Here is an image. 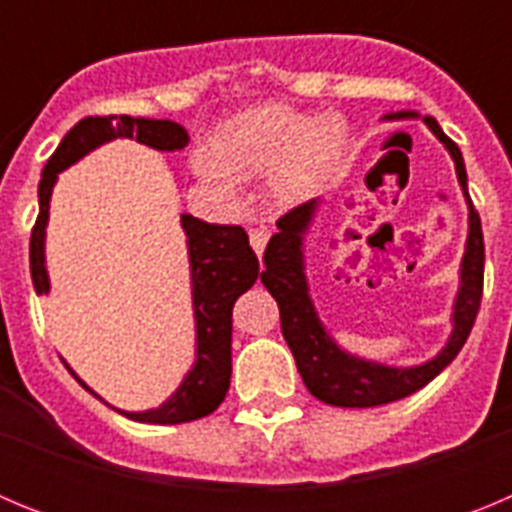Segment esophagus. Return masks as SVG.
<instances>
[{
  "mask_svg": "<svg viewBox=\"0 0 512 512\" xmlns=\"http://www.w3.org/2000/svg\"><path fill=\"white\" fill-rule=\"evenodd\" d=\"M248 241H251V248L256 253H264V248H266V241H269V230L266 228H251L248 230Z\"/></svg>",
  "mask_w": 512,
  "mask_h": 512,
  "instance_id": "34e87169",
  "label": "esophagus"
}]
</instances>
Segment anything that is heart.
Segmentation results:
<instances>
[{"label":"heart","mask_w":512,"mask_h":512,"mask_svg":"<svg viewBox=\"0 0 512 512\" xmlns=\"http://www.w3.org/2000/svg\"><path fill=\"white\" fill-rule=\"evenodd\" d=\"M348 125L341 115L312 117L289 104H256L192 148L194 176L220 200L235 202L241 179H266L274 205L295 207L318 194L341 169Z\"/></svg>","instance_id":"obj_1"}]
</instances>
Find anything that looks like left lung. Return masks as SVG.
<instances>
[{"label":"left lung","mask_w":512,"mask_h":512,"mask_svg":"<svg viewBox=\"0 0 512 512\" xmlns=\"http://www.w3.org/2000/svg\"><path fill=\"white\" fill-rule=\"evenodd\" d=\"M382 120H423L433 135L443 143L454 161L456 179H459L461 194L467 202V243H464V256L459 264V289H456L454 305H451V333L436 356L428 361H420L413 366L382 364V361L364 359L359 354H351L333 338L325 323L320 320L318 307L310 297V282L305 271V238L310 233L315 215H318L320 200H310L305 205L295 207L284 217H279V233L271 235L269 246L264 251L266 269L261 271V282L269 289L271 297L279 305V318H282V333L287 338V346L292 348L297 361V372L302 382L325 405L336 408H374V405H387V402L402 400L413 395L420 387L431 382L436 374H441L461 346L467 343L469 330L477 318L479 300H482V277H485V241H482V223L474 212L467 189V169L461 158L459 146L449 135L443 133L433 117H420L413 110H400L384 115Z\"/></svg>","instance_id":"1"}]
</instances>
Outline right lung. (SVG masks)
Wrapping results in <instances>:
<instances>
[{
  "label": "right lung",
  "mask_w": 512,
  "mask_h": 512,
  "mask_svg": "<svg viewBox=\"0 0 512 512\" xmlns=\"http://www.w3.org/2000/svg\"><path fill=\"white\" fill-rule=\"evenodd\" d=\"M117 138L138 140L156 151H182L189 143L184 125L174 120H151V117H84L63 135L58 148L45 164L38 184V220L30 238V274L38 295L51 292V277L45 266V228L51 217V194L58 174L74 166L99 146ZM182 230L187 238L189 284H192L194 312V361L179 387L166 402L151 410H120L130 420L140 423L174 425L205 418L225 400L230 387V341H233V305L259 279V259L248 246V235L241 225H215L200 217L182 215ZM69 366V364H66ZM76 382L89 390L79 374L69 366ZM99 397V395H97ZM102 400V397H99Z\"/></svg>",
  "instance_id": "add662e5"
}]
</instances>
